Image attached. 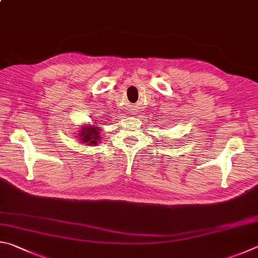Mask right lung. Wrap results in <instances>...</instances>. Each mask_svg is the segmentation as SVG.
I'll return each instance as SVG.
<instances>
[{
  "instance_id": "right-lung-1",
  "label": "right lung",
  "mask_w": 258,
  "mask_h": 258,
  "mask_svg": "<svg viewBox=\"0 0 258 258\" xmlns=\"http://www.w3.org/2000/svg\"><path fill=\"white\" fill-rule=\"evenodd\" d=\"M102 129H99L98 126H95L94 124H85L79 126V134L77 138L79 139L78 142L83 143V145H92L96 146L98 142L101 141V132Z\"/></svg>"
}]
</instances>
